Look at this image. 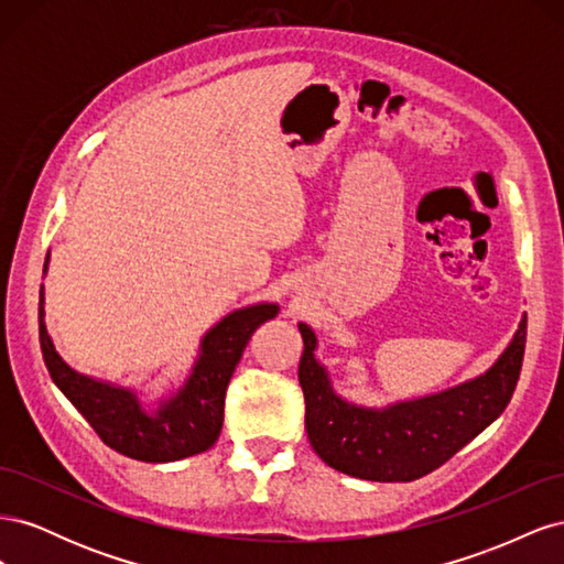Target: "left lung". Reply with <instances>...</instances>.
<instances>
[{
  "instance_id": "left-lung-1",
  "label": "left lung",
  "mask_w": 564,
  "mask_h": 564,
  "mask_svg": "<svg viewBox=\"0 0 564 564\" xmlns=\"http://www.w3.org/2000/svg\"><path fill=\"white\" fill-rule=\"evenodd\" d=\"M299 332L303 336L299 383L305 398V431L315 454L334 470L362 480L412 482L464 449L508 406L522 369L527 317L497 365L480 379L388 409L340 400L327 371L315 360L313 329L299 324Z\"/></svg>"
}]
</instances>
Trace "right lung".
Segmentation results:
<instances>
[{
	"mask_svg": "<svg viewBox=\"0 0 564 564\" xmlns=\"http://www.w3.org/2000/svg\"><path fill=\"white\" fill-rule=\"evenodd\" d=\"M278 313L275 303H259L220 319L202 338V355L191 379L176 398L162 402L155 416L143 412L131 390L94 381L61 360L46 334L44 292H40V346L51 379L110 449L148 464H166L207 452L218 440L232 371L251 334Z\"/></svg>",
	"mask_w": 564,
	"mask_h": 564,
	"instance_id": "right-lung-1",
	"label": "right lung"
}]
</instances>
